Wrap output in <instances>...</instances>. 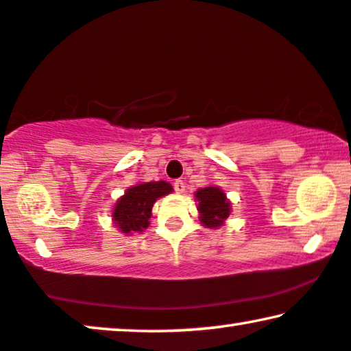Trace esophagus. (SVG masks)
Segmentation results:
<instances>
[{"mask_svg":"<svg viewBox=\"0 0 351 351\" xmlns=\"http://www.w3.org/2000/svg\"><path fill=\"white\" fill-rule=\"evenodd\" d=\"M173 187H175L176 193H182V192H184V189H186V184H184V181H182V180H176L173 182Z\"/></svg>","mask_w":351,"mask_h":351,"instance_id":"34e87169","label":"esophagus"}]
</instances>
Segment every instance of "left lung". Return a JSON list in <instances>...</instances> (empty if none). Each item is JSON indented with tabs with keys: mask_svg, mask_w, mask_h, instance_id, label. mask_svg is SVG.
Segmentation results:
<instances>
[{
	"mask_svg": "<svg viewBox=\"0 0 351 351\" xmlns=\"http://www.w3.org/2000/svg\"><path fill=\"white\" fill-rule=\"evenodd\" d=\"M198 202V213H200V222L208 228L222 227L223 222L230 216V202L222 189L217 186L203 187L195 192Z\"/></svg>",
	"mask_w": 351,
	"mask_h": 351,
	"instance_id": "obj_1",
	"label": "left lung"
}]
</instances>
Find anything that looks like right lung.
<instances>
[{
  "mask_svg": "<svg viewBox=\"0 0 351 351\" xmlns=\"http://www.w3.org/2000/svg\"><path fill=\"white\" fill-rule=\"evenodd\" d=\"M170 192H173V187L165 181L140 182L129 187L114 203L112 214L114 226L125 234L142 233L149 226L151 209L156 200Z\"/></svg>",
  "mask_w": 351,
  "mask_h": 351,
  "instance_id": "right-lung-1",
  "label": "right lung"
}]
</instances>
